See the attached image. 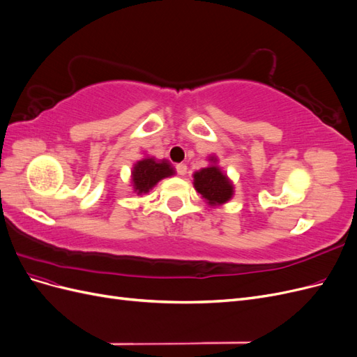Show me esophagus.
Returning a JSON list of instances; mask_svg holds the SVG:
<instances>
[{
  "mask_svg": "<svg viewBox=\"0 0 357 357\" xmlns=\"http://www.w3.org/2000/svg\"><path fill=\"white\" fill-rule=\"evenodd\" d=\"M176 171H177L178 176H185L186 172H188V165L186 164H177L176 165Z\"/></svg>",
  "mask_w": 357,
  "mask_h": 357,
  "instance_id": "obj_1",
  "label": "esophagus"
}]
</instances>
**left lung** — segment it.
<instances>
[{
    "label": "left lung",
    "mask_w": 357,
    "mask_h": 357,
    "mask_svg": "<svg viewBox=\"0 0 357 357\" xmlns=\"http://www.w3.org/2000/svg\"><path fill=\"white\" fill-rule=\"evenodd\" d=\"M210 160L213 162V165L202 168L193 174V186L207 201V204L214 207V205H222L232 198L234 186L226 174H223L222 169L215 165L218 159L211 156Z\"/></svg>",
    "instance_id": "8db88e82"
}]
</instances>
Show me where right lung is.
Segmentation results:
<instances>
[{
	"mask_svg": "<svg viewBox=\"0 0 357 357\" xmlns=\"http://www.w3.org/2000/svg\"><path fill=\"white\" fill-rule=\"evenodd\" d=\"M174 168L171 167L167 159L156 160L155 158H144L138 160L132 168V186L137 195L147 193L150 189H153L158 181L162 178L174 176Z\"/></svg>",
	"mask_w": 357,
	"mask_h": 357,
	"instance_id": "right-lung-1",
	"label": "right lung"
}]
</instances>
